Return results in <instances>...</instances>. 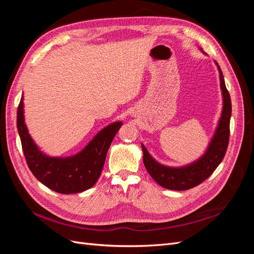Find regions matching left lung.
Listing matches in <instances>:
<instances>
[{"label": "left lung", "instance_id": "1", "mask_svg": "<svg viewBox=\"0 0 254 254\" xmlns=\"http://www.w3.org/2000/svg\"><path fill=\"white\" fill-rule=\"evenodd\" d=\"M216 64L219 70L220 87L222 95H224V109H222L216 132H215L213 140L204 156L190 165L173 168L158 163L157 161L151 158L148 151L146 150L145 146L142 145L144 152L143 162L146 170H147L153 180L165 189L186 190L197 187L198 184L202 183L214 173L226 155L230 137V118H231L232 105L229 91L226 88L224 75H222L217 63Z\"/></svg>", "mask_w": 254, "mask_h": 254}]
</instances>
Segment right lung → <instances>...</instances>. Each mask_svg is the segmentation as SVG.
<instances>
[{"mask_svg":"<svg viewBox=\"0 0 254 254\" xmlns=\"http://www.w3.org/2000/svg\"><path fill=\"white\" fill-rule=\"evenodd\" d=\"M122 125V122H115L103 129L78 155L65 159L51 158L37 148L27 132L23 97L18 106L17 126L28 168L45 187L60 194L80 193L94 186L103 171L107 151Z\"/></svg>","mask_w":254,"mask_h":254,"instance_id":"1","label":"right lung"}]
</instances>
